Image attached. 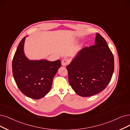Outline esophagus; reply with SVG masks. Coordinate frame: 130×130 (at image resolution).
I'll list each match as a JSON object with an SVG mask.
<instances>
[{
	"instance_id": "34e87169",
	"label": "esophagus",
	"mask_w": 130,
	"mask_h": 130,
	"mask_svg": "<svg viewBox=\"0 0 130 130\" xmlns=\"http://www.w3.org/2000/svg\"><path fill=\"white\" fill-rule=\"evenodd\" d=\"M69 63V61L68 59H63L61 61L62 65L63 66H65L67 65Z\"/></svg>"
}]
</instances>
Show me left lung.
<instances>
[{
    "mask_svg": "<svg viewBox=\"0 0 130 130\" xmlns=\"http://www.w3.org/2000/svg\"><path fill=\"white\" fill-rule=\"evenodd\" d=\"M95 41V45L82 49L67 66L69 84L81 96H90L103 91L113 72V56L106 41L96 34Z\"/></svg>",
    "mask_w": 130,
    "mask_h": 130,
    "instance_id": "8db88e82",
    "label": "left lung"
}]
</instances>
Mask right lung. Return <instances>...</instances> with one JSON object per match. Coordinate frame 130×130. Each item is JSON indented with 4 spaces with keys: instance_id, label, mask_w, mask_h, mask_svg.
<instances>
[{
    "instance_id": "right-lung-1",
    "label": "right lung",
    "mask_w": 130,
    "mask_h": 130,
    "mask_svg": "<svg viewBox=\"0 0 130 130\" xmlns=\"http://www.w3.org/2000/svg\"><path fill=\"white\" fill-rule=\"evenodd\" d=\"M25 37L20 41L12 61L15 83L25 95L39 99L50 92L54 77L61 66L60 60H29L24 53Z\"/></svg>"
}]
</instances>
